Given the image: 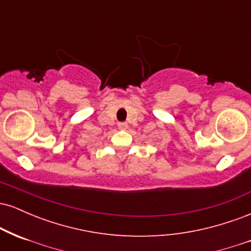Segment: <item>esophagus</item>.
I'll list each match as a JSON object with an SVG mask.
<instances>
[{"label":"esophagus","instance_id":"esophagus-1","mask_svg":"<svg viewBox=\"0 0 251 251\" xmlns=\"http://www.w3.org/2000/svg\"><path fill=\"white\" fill-rule=\"evenodd\" d=\"M118 127H119V129H122V131H125L128 127L127 123H118Z\"/></svg>","mask_w":251,"mask_h":251}]
</instances>
